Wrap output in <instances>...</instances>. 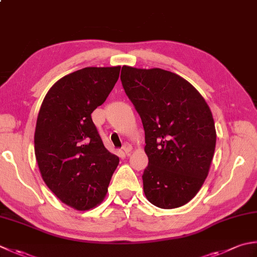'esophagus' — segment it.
Here are the masks:
<instances>
[{
  "instance_id": "1",
  "label": "esophagus",
  "mask_w": 257,
  "mask_h": 257,
  "mask_svg": "<svg viewBox=\"0 0 257 257\" xmlns=\"http://www.w3.org/2000/svg\"><path fill=\"white\" fill-rule=\"evenodd\" d=\"M122 150H123V152H124L125 154H129V153L133 150L132 145L128 144V143H124V144L122 145Z\"/></svg>"
}]
</instances>
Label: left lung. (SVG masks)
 Wrapping results in <instances>:
<instances>
[{
	"instance_id": "8db88e82",
	"label": "left lung",
	"mask_w": 257,
	"mask_h": 257,
	"mask_svg": "<svg viewBox=\"0 0 257 257\" xmlns=\"http://www.w3.org/2000/svg\"><path fill=\"white\" fill-rule=\"evenodd\" d=\"M120 79L145 130L146 197L165 209L187 204L202 188L215 152L208 104L188 81L163 69L123 65Z\"/></svg>"
}]
</instances>
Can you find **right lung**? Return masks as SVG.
<instances>
[{
	"mask_svg": "<svg viewBox=\"0 0 257 257\" xmlns=\"http://www.w3.org/2000/svg\"><path fill=\"white\" fill-rule=\"evenodd\" d=\"M119 72L120 67L84 68L65 75L52 85L40 108L34 134L40 173L61 202L78 210L101 203L119 164L105 149L91 118Z\"/></svg>",
	"mask_w": 257,
	"mask_h": 257,
	"instance_id": "add662e5",
	"label": "right lung"
}]
</instances>
